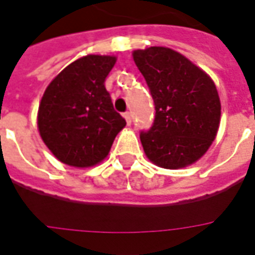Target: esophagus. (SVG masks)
<instances>
[{
    "instance_id": "1",
    "label": "esophagus",
    "mask_w": 255,
    "mask_h": 255,
    "mask_svg": "<svg viewBox=\"0 0 255 255\" xmlns=\"http://www.w3.org/2000/svg\"><path fill=\"white\" fill-rule=\"evenodd\" d=\"M124 118H126V122H127L128 124H131V122H132V115H131V112L124 113Z\"/></svg>"
}]
</instances>
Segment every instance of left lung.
Here are the masks:
<instances>
[{"mask_svg":"<svg viewBox=\"0 0 255 255\" xmlns=\"http://www.w3.org/2000/svg\"><path fill=\"white\" fill-rule=\"evenodd\" d=\"M132 55L155 105L151 128L140 132L147 158L165 169L195 163L219 129L222 108L214 81L166 47L136 50Z\"/></svg>","mask_w":255,"mask_h":255,"instance_id":"8db88e82","label":"left lung"}]
</instances>
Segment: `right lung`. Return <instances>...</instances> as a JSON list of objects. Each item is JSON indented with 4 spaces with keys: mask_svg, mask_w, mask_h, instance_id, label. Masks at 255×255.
Returning a JSON list of instances; mask_svg holds the SVG:
<instances>
[{
    "mask_svg": "<svg viewBox=\"0 0 255 255\" xmlns=\"http://www.w3.org/2000/svg\"><path fill=\"white\" fill-rule=\"evenodd\" d=\"M115 63L109 55L80 58L51 81L41 97L39 132L66 165L89 167L101 162L126 127L104 85Z\"/></svg>",
    "mask_w": 255,
    "mask_h": 255,
    "instance_id": "right-lung-1",
    "label": "right lung"
}]
</instances>
